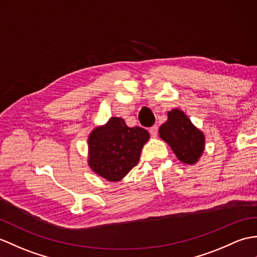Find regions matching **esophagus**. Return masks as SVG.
<instances>
[{
	"label": "esophagus",
	"instance_id": "obj_1",
	"mask_svg": "<svg viewBox=\"0 0 257 257\" xmlns=\"http://www.w3.org/2000/svg\"><path fill=\"white\" fill-rule=\"evenodd\" d=\"M149 131H150V134H151L152 137H157L159 128H158V126H152L150 129H149Z\"/></svg>",
	"mask_w": 257,
	"mask_h": 257
}]
</instances>
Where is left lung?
<instances>
[{
  "label": "left lung",
  "instance_id": "obj_1",
  "mask_svg": "<svg viewBox=\"0 0 257 257\" xmlns=\"http://www.w3.org/2000/svg\"><path fill=\"white\" fill-rule=\"evenodd\" d=\"M159 134L184 163H196L204 151V134L180 109L169 111L168 120L160 127Z\"/></svg>",
  "mask_w": 257,
  "mask_h": 257
}]
</instances>
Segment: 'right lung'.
<instances>
[{
  "label": "right lung",
  "mask_w": 257,
  "mask_h": 257,
  "mask_svg": "<svg viewBox=\"0 0 257 257\" xmlns=\"http://www.w3.org/2000/svg\"><path fill=\"white\" fill-rule=\"evenodd\" d=\"M149 137L146 129L130 128L122 118L111 117L88 137V165L107 181H120L138 164Z\"/></svg>",
  "instance_id": "obj_1"
}]
</instances>
